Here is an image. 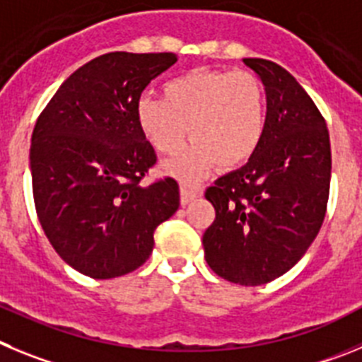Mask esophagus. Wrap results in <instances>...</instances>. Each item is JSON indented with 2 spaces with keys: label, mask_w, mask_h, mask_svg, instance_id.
<instances>
[{
  "label": "esophagus",
  "mask_w": 362,
  "mask_h": 362,
  "mask_svg": "<svg viewBox=\"0 0 362 362\" xmlns=\"http://www.w3.org/2000/svg\"><path fill=\"white\" fill-rule=\"evenodd\" d=\"M200 194V187H197V185H191V184H182L180 185V202L182 205L189 204L191 200H194V198Z\"/></svg>",
  "instance_id": "esophagus-1"
}]
</instances>
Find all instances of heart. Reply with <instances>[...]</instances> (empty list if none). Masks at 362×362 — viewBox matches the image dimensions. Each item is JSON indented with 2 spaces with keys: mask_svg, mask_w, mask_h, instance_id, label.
<instances>
[{
  "mask_svg": "<svg viewBox=\"0 0 362 362\" xmlns=\"http://www.w3.org/2000/svg\"><path fill=\"white\" fill-rule=\"evenodd\" d=\"M162 95H142L135 117L144 139L160 155H177L189 132L194 144L165 165L175 177H200L214 164L240 168L262 144L265 88L250 71L197 68L168 81Z\"/></svg>",
  "mask_w": 362,
  "mask_h": 362,
  "instance_id": "obj_1",
  "label": "heart"
}]
</instances>
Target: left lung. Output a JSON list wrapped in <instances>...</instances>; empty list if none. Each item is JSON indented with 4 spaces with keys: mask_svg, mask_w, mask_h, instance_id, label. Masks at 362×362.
I'll return each mask as SVG.
<instances>
[{
    "mask_svg": "<svg viewBox=\"0 0 362 362\" xmlns=\"http://www.w3.org/2000/svg\"><path fill=\"white\" fill-rule=\"evenodd\" d=\"M262 79L267 124L243 168L205 189L216 216L202 243L220 278L256 286L291 270L317 236L330 193L327 122L301 84L283 66L247 57Z\"/></svg>",
    "mask_w": 362,
    "mask_h": 362,
    "instance_id": "1",
    "label": "left lung"
}]
</instances>
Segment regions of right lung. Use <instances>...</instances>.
Here are the masks:
<instances>
[{
	"mask_svg": "<svg viewBox=\"0 0 362 362\" xmlns=\"http://www.w3.org/2000/svg\"><path fill=\"white\" fill-rule=\"evenodd\" d=\"M177 55L110 52L76 70L32 133L35 213L61 258L93 279L139 269L180 205L175 178L142 185L157 162L136 124L144 88Z\"/></svg>",
	"mask_w": 362,
	"mask_h": 362,
	"instance_id": "obj_1",
	"label": "right lung"
}]
</instances>
